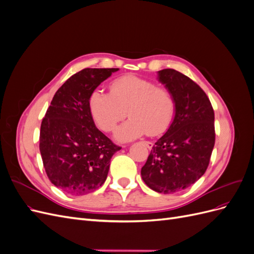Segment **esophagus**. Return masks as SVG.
Masks as SVG:
<instances>
[{
    "instance_id": "34e87169",
    "label": "esophagus",
    "mask_w": 254,
    "mask_h": 254,
    "mask_svg": "<svg viewBox=\"0 0 254 254\" xmlns=\"http://www.w3.org/2000/svg\"><path fill=\"white\" fill-rule=\"evenodd\" d=\"M145 146H146V147H147L148 149H151L152 148V146H153V144L151 143V142H149V141H143L142 142Z\"/></svg>"
}]
</instances>
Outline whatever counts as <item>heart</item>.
Here are the masks:
<instances>
[{
    "label": "heart",
    "mask_w": 254,
    "mask_h": 254,
    "mask_svg": "<svg viewBox=\"0 0 254 254\" xmlns=\"http://www.w3.org/2000/svg\"><path fill=\"white\" fill-rule=\"evenodd\" d=\"M110 94L95 90L89 97V110L97 126L111 132L126 118L115 137L130 141L145 133L159 135L171 126L176 113V98L165 87L135 75H124L109 84Z\"/></svg>",
    "instance_id": "b5f03b06"
}]
</instances>
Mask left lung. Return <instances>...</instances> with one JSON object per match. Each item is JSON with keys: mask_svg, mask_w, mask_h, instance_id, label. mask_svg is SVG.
<instances>
[{"mask_svg": "<svg viewBox=\"0 0 254 254\" xmlns=\"http://www.w3.org/2000/svg\"><path fill=\"white\" fill-rule=\"evenodd\" d=\"M159 79L176 98V114L166 133L152 146L141 176L146 186L173 194L205 173L215 144L214 110L205 92L184 74L164 68Z\"/></svg>", "mask_w": 254, "mask_h": 254, "instance_id": "8db88e82", "label": "left lung"}]
</instances>
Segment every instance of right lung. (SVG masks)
Here are the masks:
<instances>
[{"mask_svg": "<svg viewBox=\"0 0 254 254\" xmlns=\"http://www.w3.org/2000/svg\"><path fill=\"white\" fill-rule=\"evenodd\" d=\"M119 68L87 67L72 75L53 97L41 123L39 148L54 186L81 196L102 187L112 156L122 147L95 127L89 97Z\"/></svg>", "mask_w": 254, "mask_h": 254, "instance_id": "obj_1", "label": "right lung"}]
</instances>
